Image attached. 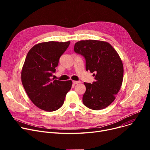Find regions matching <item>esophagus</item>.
Segmentation results:
<instances>
[{"label":"esophagus","instance_id":"34e87169","mask_svg":"<svg viewBox=\"0 0 150 150\" xmlns=\"http://www.w3.org/2000/svg\"><path fill=\"white\" fill-rule=\"evenodd\" d=\"M80 81H73V84H78V83H80Z\"/></svg>","mask_w":150,"mask_h":150}]
</instances>
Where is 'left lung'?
Segmentation results:
<instances>
[{
    "label": "left lung",
    "instance_id": "8db88e82",
    "mask_svg": "<svg viewBox=\"0 0 150 150\" xmlns=\"http://www.w3.org/2000/svg\"><path fill=\"white\" fill-rule=\"evenodd\" d=\"M74 51L85 58L86 69L94 73L96 81L84 83L83 104L93 110L103 109L115 99L123 82V66L117 51L109 43L83 40L75 43Z\"/></svg>",
    "mask_w": 150,
    "mask_h": 150
}]
</instances>
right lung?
Returning <instances> with one entry per match:
<instances>
[{
    "label": "right lung",
    "instance_id": "right-lung-1",
    "mask_svg": "<svg viewBox=\"0 0 150 150\" xmlns=\"http://www.w3.org/2000/svg\"><path fill=\"white\" fill-rule=\"evenodd\" d=\"M70 41H49L34 45L27 53L21 72L22 83L33 104L45 111L52 112L64 103L72 81L52 80L60 57Z\"/></svg>",
    "mask_w": 150,
    "mask_h": 150
}]
</instances>
